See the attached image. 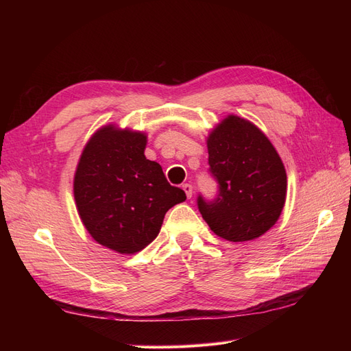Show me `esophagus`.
Instances as JSON below:
<instances>
[{
  "mask_svg": "<svg viewBox=\"0 0 351 351\" xmlns=\"http://www.w3.org/2000/svg\"><path fill=\"white\" fill-rule=\"evenodd\" d=\"M183 190L186 192V196H187L189 199L192 197V195H193V187H192V184L184 183V184H183Z\"/></svg>",
  "mask_w": 351,
  "mask_h": 351,
  "instance_id": "34e87169",
  "label": "esophagus"
}]
</instances>
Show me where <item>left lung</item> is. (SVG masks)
<instances>
[{
    "instance_id": "1",
    "label": "left lung",
    "mask_w": 351,
    "mask_h": 351,
    "mask_svg": "<svg viewBox=\"0 0 351 351\" xmlns=\"http://www.w3.org/2000/svg\"><path fill=\"white\" fill-rule=\"evenodd\" d=\"M208 154L218 193L214 199L197 196L202 218L230 241L261 237L285 204L287 174L280 155L256 125L236 115L209 134Z\"/></svg>"
}]
</instances>
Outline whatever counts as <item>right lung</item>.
Listing matches in <instances>:
<instances>
[{"label": "right lung", "mask_w": 351, "mask_h": 351, "mask_svg": "<svg viewBox=\"0 0 351 351\" xmlns=\"http://www.w3.org/2000/svg\"><path fill=\"white\" fill-rule=\"evenodd\" d=\"M146 136L102 127L83 149L74 176V199L89 234L119 253L145 249L169 208L186 200L158 162L145 156Z\"/></svg>", "instance_id": "1"}]
</instances>
